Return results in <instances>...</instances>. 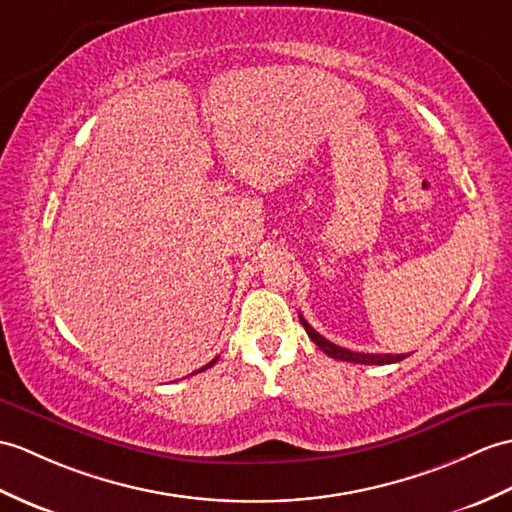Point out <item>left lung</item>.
Instances as JSON below:
<instances>
[{
  "instance_id": "8db88e82",
  "label": "left lung",
  "mask_w": 512,
  "mask_h": 512,
  "mask_svg": "<svg viewBox=\"0 0 512 512\" xmlns=\"http://www.w3.org/2000/svg\"><path fill=\"white\" fill-rule=\"evenodd\" d=\"M299 318H301V323L307 331V336H310L318 344L320 351H325L329 358H334V360L355 362V364H392V362H401L403 358H408L406 353H399V355H395V353H384V355L382 353H358V351H349L344 347H338V344L329 342L327 338L320 336L318 331L310 323H307V320L301 314H299Z\"/></svg>"
}]
</instances>
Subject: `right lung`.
<instances>
[{
    "instance_id": "1",
    "label": "right lung",
    "mask_w": 512,
    "mask_h": 512,
    "mask_svg": "<svg viewBox=\"0 0 512 512\" xmlns=\"http://www.w3.org/2000/svg\"><path fill=\"white\" fill-rule=\"evenodd\" d=\"M216 362H218V358H216V360H211V362H209V364H207V366H202V368H198V371H196V373H200V371H205V368H209V366H213V364H216Z\"/></svg>"
}]
</instances>
